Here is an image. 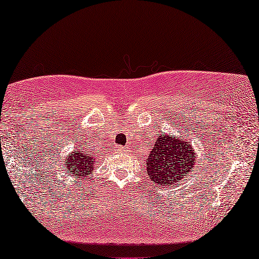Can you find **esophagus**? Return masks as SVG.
I'll return each mask as SVG.
<instances>
[{"label":"esophagus","instance_id":"esophagus-1","mask_svg":"<svg viewBox=\"0 0 259 259\" xmlns=\"http://www.w3.org/2000/svg\"><path fill=\"white\" fill-rule=\"evenodd\" d=\"M115 151H116L117 153H123V152L126 151V149H125V147H123V146H116V147H115Z\"/></svg>","mask_w":259,"mask_h":259}]
</instances>
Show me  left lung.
Here are the masks:
<instances>
[{
    "mask_svg": "<svg viewBox=\"0 0 259 259\" xmlns=\"http://www.w3.org/2000/svg\"><path fill=\"white\" fill-rule=\"evenodd\" d=\"M194 149L182 136H158L146 159V170L152 181L162 188H169L194 170Z\"/></svg>",
    "mask_w": 259,
    "mask_h": 259,
    "instance_id": "obj_1",
    "label": "left lung"
}]
</instances>
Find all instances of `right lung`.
<instances>
[{
    "instance_id": "obj_1",
    "label": "right lung",
    "mask_w": 259,
    "mask_h": 259,
    "mask_svg": "<svg viewBox=\"0 0 259 259\" xmlns=\"http://www.w3.org/2000/svg\"><path fill=\"white\" fill-rule=\"evenodd\" d=\"M97 162V155L89 154L86 150L77 149L67 158V162H64L68 171H71L73 176L86 178L93 171V166Z\"/></svg>"
}]
</instances>
